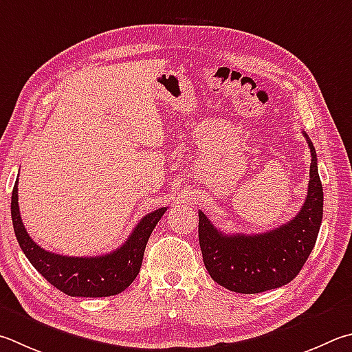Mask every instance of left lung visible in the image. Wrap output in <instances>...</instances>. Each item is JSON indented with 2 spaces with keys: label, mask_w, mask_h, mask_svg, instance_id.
I'll use <instances>...</instances> for the list:
<instances>
[{
  "label": "left lung",
  "mask_w": 352,
  "mask_h": 352,
  "mask_svg": "<svg viewBox=\"0 0 352 352\" xmlns=\"http://www.w3.org/2000/svg\"><path fill=\"white\" fill-rule=\"evenodd\" d=\"M311 149L308 195L291 221L263 234L226 235L198 210V240L204 266L214 282L229 291L258 294L289 283L314 249L323 217V188L317 154Z\"/></svg>",
  "instance_id": "1"
}]
</instances>
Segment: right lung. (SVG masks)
<instances>
[{"label":"right lung","instance_id":"add662e5","mask_svg":"<svg viewBox=\"0 0 352 352\" xmlns=\"http://www.w3.org/2000/svg\"><path fill=\"white\" fill-rule=\"evenodd\" d=\"M168 208L144 215L129 239L111 254L98 257H67L49 252L29 237L18 206V180L12 190V223L16 240L35 270L70 297H109L123 292L138 276L146 245Z\"/></svg>","mask_w":352,"mask_h":352}]
</instances>
